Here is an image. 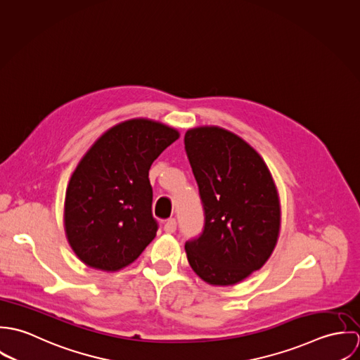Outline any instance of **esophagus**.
<instances>
[{
  "label": "esophagus",
  "mask_w": 360,
  "mask_h": 360,
  "mask_svg": "<svg viewBox=\"0 0 360 360\" xmlns=\"http://www.w3.org/2000/svg\"><path fill=\"white\" fill-rule=\"evenodd\" d=\"M176 227H177V221H176V219H169L166 223H165V226H163V230H165V233H167V234H172V233H174L176 231Z\"/></svg>",
  "instance_id": "obj_1"
}]
</instances>
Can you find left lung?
Here are the masks:
<instances>
[{
  "label": "left lung",
  "instance_id": "1",
  "mask_svg": "<svg viewBox=\"0 0 360 360\" xmlns=\"http://www.w3.org/2000/svg\"><path fill=\"white\" fill-rule=\"evenodd\" d=\"M184 146L205 210L201 236L186 243L187 259L207 284H237L259 270L277 244L276 184L262 156L229 130L191 129Z\"/></svg>",
  "mask_w": 360,
  "mask_h": 360
}]
</instances>
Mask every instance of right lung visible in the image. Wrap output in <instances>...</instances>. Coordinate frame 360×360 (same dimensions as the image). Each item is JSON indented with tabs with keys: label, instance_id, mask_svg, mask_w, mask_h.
<instances>
[{
	"label": "right lung",
	"instance_id": "right-lung-1",
	"mask_svg": "<svg viewBox=\"0 0 360 360\" xmlns=\"http://www.w3.org/2000/svg\"><path fill=\"white\" fill-rule=\"evenodd\" d=\"M180 137L150 119L122 122L93 144L73 172L65 197V233L83 263L117 271L156 236L148 172Z\"/></svg>",
	"mask_w": 360,
	"mask_h": 360
}]
</instances>
